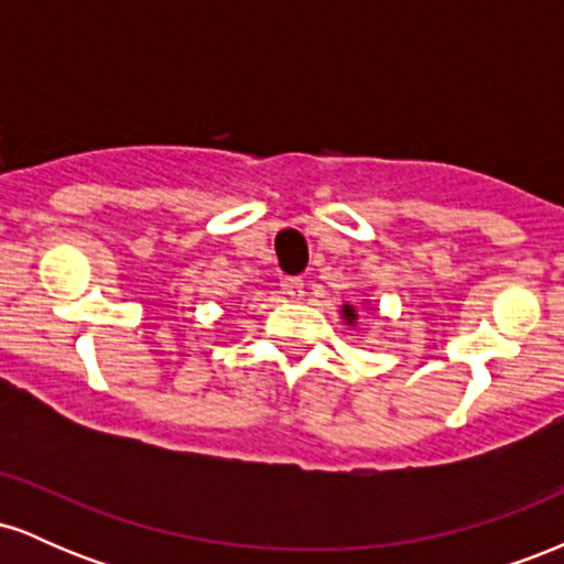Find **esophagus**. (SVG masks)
I'll return each instance as SVG.
<instances>
[{
	"label": "esophagus",
	"instance_id": "obj_1",
	"mask_svg": "<svg viewBox=\"0 0 564 564\" xmlns=\"http://www.w3.org/2000/svg\"><path fill=\"white\" fill-rule=\"evenodd\" d=\"M281 289H283V294L289 296V300H302V296H304L302 278H283Z\"/></svg>",
	"mask_w": 564,
	"mask_h": 564
}]
</instances>
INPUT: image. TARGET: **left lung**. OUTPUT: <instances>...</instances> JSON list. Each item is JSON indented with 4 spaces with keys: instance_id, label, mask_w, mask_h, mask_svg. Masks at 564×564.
Segmentation results:
<instances>
[{
    "instance_id": "obj_1",
    "label": "left lung",
    "mask_w": 564,
    "mask_h": 564,
    "mask_svg": "<svg viewBox=\"0 0 564 564\" xmlns=\"http://www.w3.org/2000/svg\"><path fill=\"white\" fill-rule=\"evenodd\" d=\"M366 310H368V313H377V304H373L371 300H366ZM339 315H341V321H345V326H349V328L358 326L360 313H358V307H355V304H349V302L339 304Z\"/></svg>"
}]
</instances>
